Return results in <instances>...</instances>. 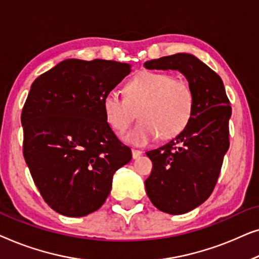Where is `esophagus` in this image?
<instances>
[{
  "label": "esophagus",
  "instance_id": "34e87169",
  "mask_svg": "<svg viewBox=\"0 0 259 259\" xmlns=\"http://www.w3.org/2000/svg\"><path fill=\"white\" fill-rule=\"evenodd\" d=\"M141 154H143V151H140V150H136V148H133V150H132V157H133V159L139 158Z\"/></svg>",
  "mask_w": 259,
  "mask_h": 259
}]
</instances>
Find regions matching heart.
<instances>
[{"mask_svg":"<svg viewBox=\"0 0 259 259\" xmlns=\"http://www.w3.org/2000/svg\"><path fill=\"white\" fill-rule=\"evenodd\" d=\"M125 98L116 92L105 95L104 111L109 125L125 132L137 119L141 121L125 136L134 145L150 143L160 134L172 139L189 125L194 111V94L185 80L165 72L143 70L127 81Z\"/></svg>","mask_w":259,"mask_h":259,"instance_id":"b5f03b06","label":"heart"}]
</instances>
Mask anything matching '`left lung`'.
<instances>
[{
    "label": "left lung",
    "mask_w": 259,
    "mask_h": 259,
    "mask_svg": "<svg viewBox=\"0 0 259 259\" xmlns=\"http://www.w3.org/2000/svg\"><path fill=\"white\" fill-rule=\"evenodd\" d=\"M147 69H176L189 80L194 111L189 125L164 146L147 152L153 168L145 180L152 204L169 214L186 213L213 192L229 150L231 106L221 76L185 53L145 62Z\"/></svg>",
    "instance_id": "1"
}]
</instances>
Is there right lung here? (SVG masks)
Returning a JSON list of instances; mask_svg holds the SVG:
<instances>
[{
  "label": "right lung",
  "instance_id": "obj_1",
  "mask_svg": "<svg viewBox=\"0 0 259 259\" xmlns=\"http://www.w3.org/2000/svg\"><path fill=\"white\" fill-rule=\"evenodd\" d=\"M131 70L113 60L68 59L31 84L21 114L23 157L44 200L58 213L83 217L100 208L113 175L132 159L102 106Z\"/></svg>",
  "mask_w": 259,
  "mask_h": 259
}]
</instances>
